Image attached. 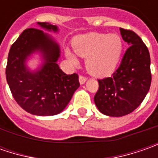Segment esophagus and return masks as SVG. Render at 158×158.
Returning <instances> with one entry per match:
<instances>
[{
	"instance_id": "1",
	"label": "esophagus",
	"mask_w": 158,
	"mask_h": 158,
	"mask_svg": "<svg viewBox=\"0 0 158 158\" xmlns=\"http://www.w3.org/2000/svg\"><path fill=\"white\" fill-rule=\"evenodd\" d=\"M86 80H87L86 77H84V76H79V82H80V84H84L85 82H86Z\"/></svg>"
}]
</instances>
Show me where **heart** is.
Returning <instances> with one entry per match:
<instances>
[{"label": "heart", "mask_w": 158, "mask_h": 158, "mask_svg": "<svg viewBox=\"0 0 158 158\" xmlns=\"http://www.w3.org/2000/svg\"><path fill=\"white\" fill-rule=\"evenodd\" d=\"M73 49L76 55L84 58L86 69L91 76L104 78L115 71L124 49L122 38L118 33H89L78 35L73 40ZM70 62L77 63V59L66 50Z\"/></svg>", "instance_id": "1"}]
</instances>
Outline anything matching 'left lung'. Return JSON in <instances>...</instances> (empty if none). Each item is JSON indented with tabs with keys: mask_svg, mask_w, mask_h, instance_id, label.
I'll return each instance as SVG.
<instances>
[{
	"mask_svg": "<svg viewBox=\"0 0 158 158\" xmlns=\"http://www.w3.org/2000/svg\"><path fill=\"white\" fill-rule=\"evenodd\" d=\"M129 47L112 77L98 80L94 102L99 112L111 117L131 113L142 104L151 83L150 56L142 39L129 30L119 28Z\"/></svg>",
	"mask_w": 158,
	"mask_h": 158,
	"instance_id": "obj_1",
	"label": "left lung"
}]
</instances>
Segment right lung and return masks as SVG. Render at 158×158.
Here are the masks:
<instances>
[{
  "instance_id": "obj_1",
  "label": "right lung",
  "mask_w": 158,
  "mask_h": 158,
  "mask_svg": "<svg viewBox=\"0 0 158 158\" xmlns=\"http://www.w3.org/2000/svg\"><path fill=\"white\" fill-rule=\"evenodd\" d=\"M47 31L59 28L49 23H38ZM39 52L43 61L36 70L27 68V60ZM60 48L52 36L42 30H24L11 46L6 68V78L16 103L29 113L52 116L61 112L80 83L78 75H66L59 68Z\"/></svg>"
}]
</instances>
